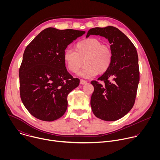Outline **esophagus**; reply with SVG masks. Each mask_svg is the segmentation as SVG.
Returning <instances> with one entry per match:
<instances>
[{
  "label": "esophagus",
  "instance_id": "1",
  "mask_svg": "<svg viewBox=\"0 0 160 160\" xmlns=\"http://www.w3.org/2000/svg\"><path fill=\"white\" fill-rule=\"evenodd\" d=\"M87 83V82L85 80H80V84L82 85H84V84H86Z\"/></svg>",
  "mask_w": 160,
  "mask_h": 160
}]
</instances>
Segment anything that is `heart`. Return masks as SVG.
Instances as JSON below:
<instances>
[{"label": "heart", "instance_id": "b5f03b06", "mask_svg": "<svg viewBox=\"0 0 160 160\" xmlns=\"http://www.w3.org/2000/svg\"><path fill=\"white\" fill-rule=\"evenodd\" d=\"M112 54L108 45H103L98 38H85L77 42L74 51L66 49L63 53V60L72 73H77L85 64L79 75L90 78L105 73L111 64Z\"/></svg>", "mask_w": 160, "mask_h": 160}]
</instances>
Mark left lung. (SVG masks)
Masks as SVG:
<instances>
[{
  "mask_svg": "<svg viewBox=\"0 0 160 160\" xmlns=\"http://www.w3.org/2000/svg\"><path fill=\"white\" fill-rule=\"evenodd\" d=\"M90 35H100L111 43L112 54L109 70L94 87L90 105L94 115L104 121H116L123 117L133 106L139 82L138 54L130 40L119 29L109 26L90 29Z\"/></svg>",
  "mask_w": 160,
  "mask_h": 160,
  "instance_id": "obj_1",
  "label": "left lung"
}]
</instances>
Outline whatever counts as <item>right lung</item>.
<instances>
[{
    "instance_id": "obj_1",
    "label": "right lung",
    "mask_w": 160,
    "mask_h": 160,
    "mask_svg": "<svg viewBox=\"0 0 160 160\" xmlns=\"http://www.w3.org/2000/svg\"><path fill=\"white\" fill-rule=\"evenodd\" d=\"M85 32L48 28L26 48L19 68L21 99L32 116L45 122L61 118L68 94L80 83L68 72L63 60L67 46Z\"/></svg>"
}]
</instances>
